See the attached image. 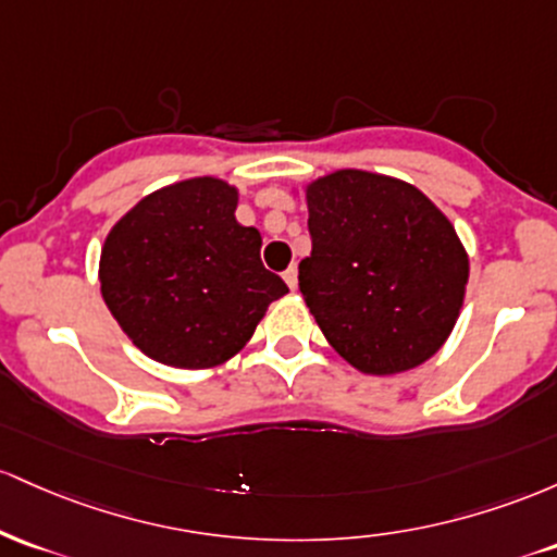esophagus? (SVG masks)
<instances>
[{"mask_svg": "<svg viewBox=\"0 0 557 557\" xmlns=\"http://www.w3.org/2000/svg\"><path fill=\"white\" fill-rule=\"evenodd\" d=\"M284 281H286V286H289L292 292H297V284H299V281H297V268H295V265H292L289 271L284 273Z\"/></svg>", "mask_w": 557, "mask_h": 557, "instance_id": "obj_1", "label": "esophagus"}]
</instances>
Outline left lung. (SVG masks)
<instances>
[{
  "instance_id": "left-lung-1",
  "label": "left lung",
  "mask_w": 557,
  "mask_h": 557,
  "mask_svg": "<svg viewBox=\"0 0 557 557\" xmlns=\"http://www.w3.org/2000/svg\"><path fill=\"white\" fill-rule=\"evenodd\" d=\"M302 191L312 249L299 289L329 345L368 376L434 358L468 284V252L449 218L408 181L358 168Z\"/></svg>"
}]
</instances>
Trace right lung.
Listing matches in <instances>:
<instances>
[{"label": "right lung", "instance_id": "right-lung-1", "mask_svg": "<svg viewBox=\"0 0 557 557\" xmlns=\"http://www.w3.org/2000/svg\"><path fill=\"white\" fill-rule=\"evenodd\" d=\"M239 189L215 176L168 184L131 208L99 255L102 299L147 358L184 371L223 366L289 286L260 262Z\"/></svg>", "mask_w": 557, "mask_h": 557}]
</instances>
